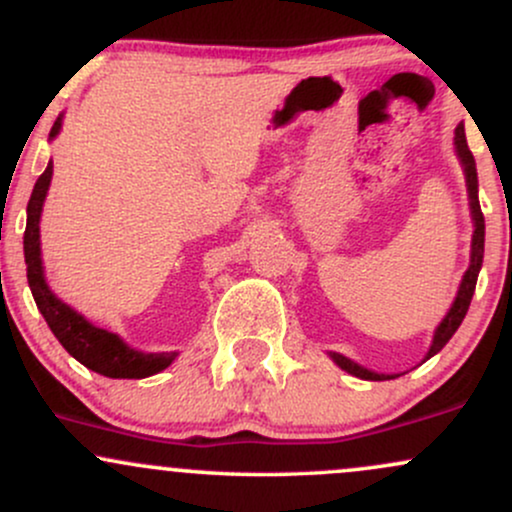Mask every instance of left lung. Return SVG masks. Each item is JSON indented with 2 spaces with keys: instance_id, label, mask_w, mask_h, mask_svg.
Segmentation results:
<instances>
[{
  "instance_id": "obj_1",
  "label": "left lung",
  "mask_w": 512,
  "mask_h": 512,
  "mask_svg": "<svg viewBox=\"0 0 512 512\" xmlns=\"http://www.w3.org/2000/svg\"><path fill=\"white\" fill-rule=\"evenodd\" d=\"M455 149L457 156H460V163L464 168V180H467V192H469V209H472V221H474V236H472V260H469V269L462 276L460 291H457L455 303L448 310V315L443 317V322L438 325L436 334H433V344L428 349L426 358L436 356L445 344L450 342L452 334L457 332V327L462 325L464 315H467L469 303H472L474 289H477V276L481 269V262H484V214H481L479 207V180H477V163H474L472 151H469L467 139H464V125H457L455 129ZM332 361L337 363L339 368L346 370V373L356 375L361 380H392L397 375H385V373H373V370L358 366V363L349 361V358L342 354H330Z\"/></svg>"
}]
</instances>
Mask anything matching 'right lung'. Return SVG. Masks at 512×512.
<instances>
[{"instance_id": "obj_1", "label": "right lung", "mask_w": 512, "mask_h": 512, "mask_svg": "<svg viewBox=\"0 0 512 512\" xmlns=\"http://www.w3.org/2000/svg\"><path fill=\"white\" fill-rule=\"evenodd\" d=\"M62 129V117H57L50 129V139H55ZM52 180V163H48L45 173L40 175L33 187V195L28 199V221L26 233H23V255H26V276L28 286L35 298V305L43 313L45 322L60 339L64 349L72 354L76 361L84 363L86 368L96 370L105 378H149V375L161 373L175 361V351L170 354H144V351L132 349L122 342L120 337L101 327L91 325L84 315L76 313L67 303H62L55 293L50 291L43 272V257H40V214H43V202L48 195Z\"/></svg>"}]
</instances>
